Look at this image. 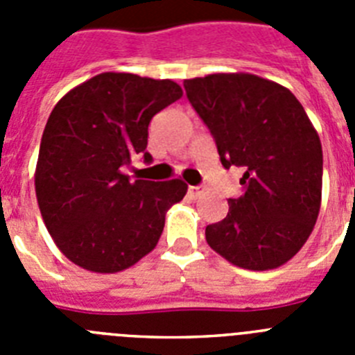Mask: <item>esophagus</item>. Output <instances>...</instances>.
Here are the masks:
<instances>
[{"label":"esophagus","instance_id":"obj_1","mask_svg":"<svg viewBox=\"0 0 355 355\" xmlns=\"http://www.w3.org/2000/svg\"><path fill=\"white\" fill-rule=\"evenodd\" d=\"M206 188L205 187H188V196L192 197V199H197V197H200L202 193H205Z\"/></svg>","mask_w":355,"mask_h":355}]
</instances>
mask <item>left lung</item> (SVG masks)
I'll return each mask as SVG.
<instances>
[{
  "instance_id": "1",
  "label": "left lung",
  "mask_w": 355,
  "mask_h": 355,
  "mask_svg": "<svg viewBox=\"0 0 355 355\" xmlns=\"http://www.w3.org/2000/svg\"><path fill=\"white\" fill-rule=\"evenodd\" d=\"M184 90L222 165L245 168V192L206 227L208 245L247 270L284 265L307 241L322 205L324 155L306 110L286 87L249 72L184 80Z\"/></svg>"
}]
</instances>
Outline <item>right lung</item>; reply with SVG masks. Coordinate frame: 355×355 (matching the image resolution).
<instances>
[{
    "label": "right lung",
    "mask_w": 355,
    "mask_h": 355,
    "mask_svg": "<svg viewBox=\"0 0 355 355\" xmlns=\"http://www.w3.org/2000/svg\"><path fill=\"white\" fill-rule=\"evenodd\" d=\"M183 96L172 80L103 72L69 90L44 128L35 168L42 220L69 261L96 274L126 270L155 249L181 180L130 181L137 155L150 162V119Z\"/></svg>",
    "instance_id": "obj_1"
}]
</instances>
